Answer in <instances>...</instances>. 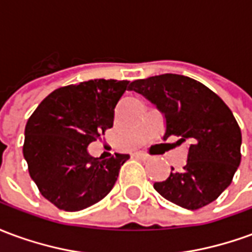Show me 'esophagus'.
I'll list each match as a JSON object with an SVG mask.
<instances>
[{
    "label": "esophagus",
    "instance_id": "1",
    "mask_svg": "<svg viewBox=\"0 0 252 252\" xmlns=\"http://www.w3.org/2000/svg\"><path fill=\"white\" fill-rule=\"evenodd\" d=\"M135 157H136V158L143 159V160H147V159H150V155H147V154H144V153H136L135 154Z\"/></svg>",
    "mask_w": 252,
    "mask_h": 252
}]
</instances>
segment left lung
<instances>
[{
	"label": "left lung",
	"mask_w": 252,
	"mask_h": 252,
	"mask_svg": "<svg viewBox=\"0 0 252 252\" xmlns=\"http://www.w3.org/2000/svg\"><path fill=\"white\" fill-rule=\"evenodd\" d=\"M129 90L162 112L164 139L175 135L177 144H189L184 169H171L167 180L155 182L154 189L190 211L216 200L231 185L242 159V132L231 109L205 85L178 74L137 79Z\"/></svg>",
	"instance_id": "8db88e82"
}]
</instances>
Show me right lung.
Instances as JSON below:
<instances>
[{
	"label": "right lung",
	"mask_w": 252,
	"mask_h": 252,
	"mask_svg": "<svg viewBox=\"0 0 252 252\" xmlns=\"http://www.w3.org/2000/svg\"><path fill=\"white\" fill-rule=\"evenodd\" d=\"M129 81L90 79L48 94L25 126L23 154L41 195L66 212L104 198L129 159L94 158L88 146L113 126L115 108Z\"/></svg>",
	"instance_id": "right-lung-1"
}]
</instances>
